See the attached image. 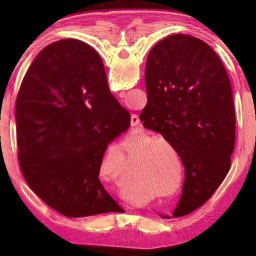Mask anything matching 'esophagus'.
<instances>
[{"label":"esophagus","mask_w":256,"mask_h":256,"mask_svg":"<svg viewBox=\"0 0 256 256\" xmlns=\"http://www.w3.org/2000/svg\"><path fill=\"white\" fill-rule=\"evenodd\" d=\"M124 94H126V92H123ZM140 124V118L138 116H136V114H133V116H131V125L132 126H138Z\"/></svg>","instance_id":"1"}]
</instances>
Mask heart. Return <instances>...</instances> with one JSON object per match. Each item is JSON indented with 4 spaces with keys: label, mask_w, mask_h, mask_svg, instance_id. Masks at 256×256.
<instances>
[{
    "label": "heart",
    "mask_w": 256,
    "mask_h": 256,
    "mask_svg": "<svg viewBox=\"0 0 256 256\" xmlns=\"http://www.w3.org/2000/svg\"><path fill=\"white\" fill-rule=\"evenodd\" d=\"M123 146L128 156L133 155L132 174L136 179L131 184L132 190L135 192L143 184L162 197L178 194L182 184L184 162L175 145L165 138L142 133L125 140ZM102 168H110L114 180L122 187L125 182L122 148H111Z\"/></svg>",
    "instance_id": "obj_1"
}]
</instances>
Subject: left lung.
Here are the masks:
<instances>
[{
  "instance_id": "left-lung-1",
  "label": "left lung",
  "mask_w": 256,
  "mask_h": 256,
  "mask_svg": "<svg viewBox=\"0 0 256 256\" xmlns=\"http://www.w3.org/2000/svg\"><path fill=\"white\" fill-rule=\"evenodd\" d=\"M145 86L148 104L140 118L182 155L184 180L172 216L188 214L214 194L231 167L236 113L230 80L210 46L176 34L150 50Z\"/></svg>"
}]
</instances>
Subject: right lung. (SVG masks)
Segmentation results:
<instances>
[{"label": "right lung", "mask_w": 256, "mask_h": 256, "mask_svg": "<svg viewBox=\"0 0 256 256\" xmlns=\"http://www.w3.org/2000/svg\"><path fill=\"white\" fill-rule=\"evenodd\" d=\"M130 120L111 94L94 48L78 40L48 45L27 70L16 99L18 162L26 182L70 218L122 211L99 174L108 143L128 130Z\"/></svg>", "instance_id": "obj_1"}]
</instances>
